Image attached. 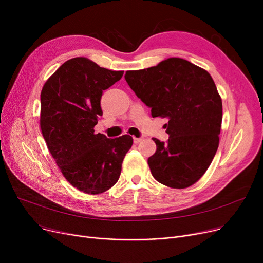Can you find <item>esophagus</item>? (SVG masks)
<instances>
[{
	"instance_id": "esophagus-1",
	"label": "esophagus",
	"mask_w": 263,
	"mask_h": 263,
	"mask_svg": "<svg viewBox=\"0 0 263 263\" xmlns=\"http://www.w3.org/2000/svg\"><path fill=\"white\" fill-rule=\"evenodd\" d=\"M142 140H143V137H133V142L135 143V144H139V143H141L142 142Z\"/></svg>"
}]
</instances>
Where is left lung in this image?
<instances>
[{"label": "left lung", "mask_w": 263, "mask_h": 263, "mask_svg": "<svg viewBox=\"0 0 263 263\" xmlns=\"http://www.w3.org/2000/svg\"><path fill=\"white\" fill-rule=\"evenodd\" d=\"M153 117L167 118V144L153 139L157 151L148 159L160 183L185 189L196 183L216 154L223 104L215 83L204 69L179 58L124 76Z\"/></svg>", "instance_id": "obj_1"}]
</instances>
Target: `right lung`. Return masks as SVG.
I'll return each mask as SVG.
<instances>
[{
    "label": "right lung",
    "mask_w": 263,
    "mask_h": 263,
    "mask_svg": "<svg viewBox=\"0 0 263 263\" xmlns=\"http://www.w3.org/2000/svg\"><path fill=\"white\" fill-rule=\"evenodd\" d=\"M123 71L102 68L86 58L65 62L40 93V129L66 180L90 195L109 190L119 179L121 164L133 144L124 134L107 139L93 127L102 115L103 90Z\"/></svg>",
    "instance_id": "add662e5"
}]
</instances>
